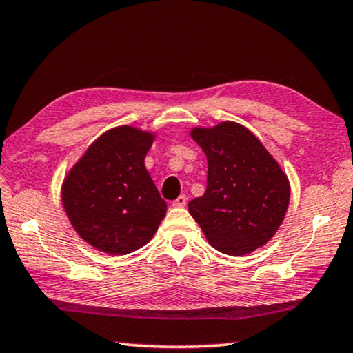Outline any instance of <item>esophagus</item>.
Returning a JSON list of instances; mask_svg holds the SVG:
<instances>
[{
	"mask_svg": "<svg viewBox=\"0 0 353 353\" xmlns=\"http://www.w3.org/2000/svg\"><path fill=\"white\" fill-rule=\"evenodd\" d=\"M185 204H187V196H185V194H181V196L172 201V205H174V207H183Z\"/></svg>",
	"mask_w": 353,
	"mask_h": 353,
	"instance_id": "esophagus-1",
	"label": "esophagus"
}]
</instances>
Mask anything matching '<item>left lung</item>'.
Listing matches in <instances>:
<instances>
[{
	"mask_svg": "<svg viewBox=\"0 0 353 353\" xmlns=\"http://www.w3.org/2000/svg\"><path fill=\"white\" fill-rule=\"evenodd\" d=\"M192 137L207 155V188L188 212L209 243L229 256L265 245L289 205V181L262 143L236 122L194 128Z\"/></svg>",
	"mask_w": 353,
	"mask_h": 353,
	"instance_id": "8db88e82",
	"label": "left lung"
}]
</instances>
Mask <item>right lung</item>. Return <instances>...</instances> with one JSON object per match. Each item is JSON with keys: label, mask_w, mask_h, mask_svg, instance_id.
I'll return each mask as SVG.
<instances>
[{"label": "right lung", "mask_w": 353, "mask_h": 353, "mask_svg": "<svg viewBox=\"0 0 353 353\" xmlns=\"http://www.w3.org/2000/svg\"><path fill=\"white\" fill-rule=\"evenodd\" d=\"M152 135L117 127L91 144L63 185L75 231L97 250L132 253L146 245L166 214V203L144 166Z\"/></svg>", "instance_id": "add662e5"}]
</instances>
